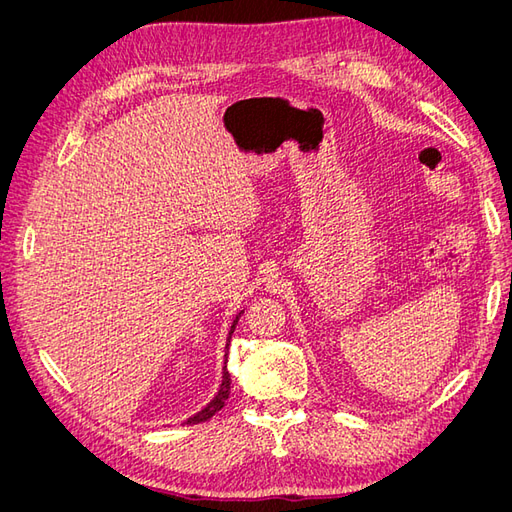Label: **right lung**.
Here are the masks:
<instances>
[{
  "instance_id": "obj_1",
  "label": "right lung",
  "mask_w": 512,
  "mask_h": 512,
  "mask_svg": "<svg viewBox=\"0 0 512 512\" xmlns=\"http://www.w3.org/2000/svg\"><path fill=\"white\" fill-rule=\"evenodd\" d=\"M241 314H243V312H241ZM241 314H239V316H241ZM239 316L235 318V322H232V327H230V331H228V342H226V363H228V346H230V337H232V333H235V327H237V322H239ZM226 363H224V376H222V386H220L218 395H215V397L211 399V404H207V408H203V410H200L198 414H194L192 418H188V421H185V425L205 423V421H209V418H211L215 412H220V410L224 408L226 399H228V395H230V374H228V369H226Z\"/></svg>"
}]
</instances>
